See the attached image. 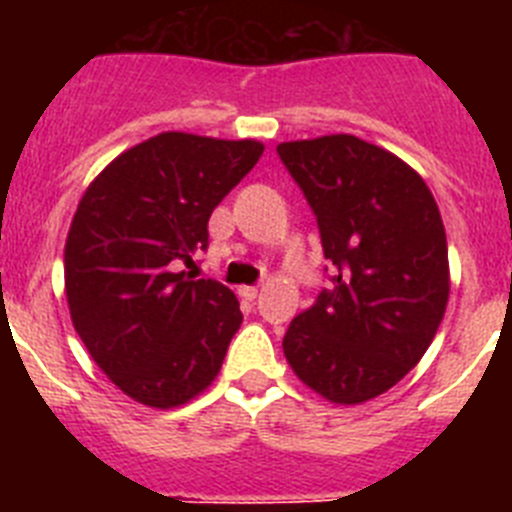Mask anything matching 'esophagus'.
Instances as JSON below:
<instances>
[{
    "label": "esophagus",
    "mask_w": 512,
    "mask_h": 512,
    "mask_svg": "<svg viewBox=\"0 0 512 512\" xmlns=\"http://www.w3.org/2000/svg\"><path fill=\"white\" fill-rule=\"evenodd\" d=\"M238 292H241V297H246V300H256V295H259V287H241Z\"/></svg>",
    "instance_id": "obj_1"
}]
</instances>
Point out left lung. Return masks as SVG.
Listing matches in <instances>:
<instances>
[{"label": "left lung", "instance_id": "1", "mask_svg": "<svg viewBox=\"0 0 512 512\" xmlns=\"http://www.w3.org/2000/svg\"><path fill=\"white\" fill-rule=\"evenodd\" d=\"M277 153L318 220L331 266L328 287L289 323L284 356L325 400L359 405L395 387L441 325V212L408 164L356 135L295 140Z\"/></svg>", "mask_w": 512, "mask_h": 512}]
</instances>
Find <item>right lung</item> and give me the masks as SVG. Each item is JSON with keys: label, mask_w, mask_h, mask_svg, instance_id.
Listing matches in <instances>:
<instances>
[{"label": "right lung", "mask_w": 512, "mask_h": 512, "mask_svg": "<svg viewBox=\"0 0 512 512\" xmlns=\"http://www.w3.org/2000/svg\"><path fill=\"white\" fill-rule=\"evenodd\" d=\"M261 153L256 140L161 133L117 156L81 197L63 259L71 320L99 369L143 405L200 395L241 328L233 292L184 269Z\"/></svg>", "instance_id": "1"}]
</instances>
